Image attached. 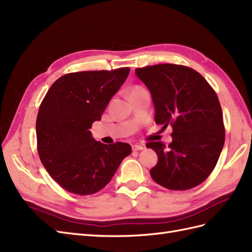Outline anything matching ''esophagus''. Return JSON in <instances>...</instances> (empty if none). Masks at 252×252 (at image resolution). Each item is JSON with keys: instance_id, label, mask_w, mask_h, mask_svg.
Returning a JSON list of instances; mask_svg holds the SVG:
<instances>
[{"instance_id": "esophagus-1", "label": "esophagus", "mask_w": 252, "mask_h": 252, "mask_svg": "<svg viewBox=\"0 0 252 252\" xmlns=\"http://www.w3.org/2000/svg\"><path fill=\"white\" fill-rule=\"evenodd\" d=\"M144 149L143 145L141 144H134L132 145V151H142Z\"/></svg>"}]
</instances>
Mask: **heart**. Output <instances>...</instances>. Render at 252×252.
Returning a JSON list of instances; mask_svg holds the SVG:
<instances>
[{
	"mask_svg": "<svg viewBox=\"0 0 252 252\" xmlns=\"http://www.w3.org/2000/svg\"><path fill=\"white\" fill-rule=\"evenodd\" d=\"M138 90H142V88H140V87H134L133 89H132V91H138ZM131 91V92H132Z\"/></svg>",
	"mask_w": 252,
	"mask_h": 252,
	"instance_id": "1",
	"label": "heart"
}]
</instances>
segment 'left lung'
Wrapping results in <instances>:
<instances>
[{"mask_svg":"<svg viewBox=\"0 0 252 252\" xmlns=\"http://www.w3.org/2000/svg\"><path fill=\"white\" fill-rule=\"evenodd\" d=\"M150 90L155 122L172 126L168 146L150 142L158 156L152 179L170 190H188L203 183L219 159L225 130L216 92L202 75L188 66L158 64L137 68Z\"/></svg>","mask_w":252,"mask_h":252,"instance_id":"1","label":"left lung"}]
</instances>
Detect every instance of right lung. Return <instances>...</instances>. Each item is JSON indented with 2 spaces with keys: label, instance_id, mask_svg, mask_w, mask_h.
<instances>
[{
  "label": "right lung",
  "instance_id": "right-lung-1",
  "mask_svg": "<svg viewBox=\"0 0 252 252\" xmlns=\"http://www.w3.org/2000/svg\"><path fill=\"white\" fill-rule=\"evenodd\" d=\"M129 70L123 67L66 73L42 99L36 120L38 155L49 175L68 192H98L111 181L123 159L130 155L129 144H103L90 131Z\"/></svg>",
  "mask_w": 252,
  "mask_h": 252
}]
</instances>
